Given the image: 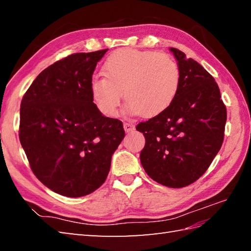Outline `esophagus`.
Masks as SVG:
<instances>
[{
	"label": "esophagus",
	"mask_w": 251,
	"mask_h": 251,
	"mask_svg": "<svg viewBox=\"0 0 251 251\" xmlns=\"http://www.w3.org/2000/svg\"><path fill=\"white\" fill-rule=\"evenodd\" d=\"M124 129L126 132H129V131L134 130L135 127L131 124V123H124Z\"/></svg>",
	"instance_id": "obj_1"
}]
</instances>
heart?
<instances>
[{"instance_id":"1","label":"heart","mask_w":251,"mask_h":251,"mask_svg":"<svg viewBox=\"0 0 251 251\" xmlns=\"http://www.w3.org/2000/svg\"><path fill=\"white\" fill-rule=\"evenodd\" d=\"M103 76L89 84L90 95L103 115L119 112L122 93L131 113L151 117L173 103L180 85V70L172 57L162 52L122 49L106 58Z\"/></svg>"}]
</instances>
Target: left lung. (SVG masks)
<instances>
[{
    "instance_id": "left-lung-1",
    "label": "left lung",
    "mask_w": 251,
    "mask_h": 251,
    "mask_svg": "<svg viewBox=\"0 0 251 251\" xmlns=\"http://www.w3.org/2000/svg\"><path fill=\"white\" fill-rule=\"evenodd\" d=\"M178 61L180 85L173 103L137 125L146 146L140 161L149 177L169 188L193 183L210 166L225 137L226 109L215 78L184 52Z\"/></svg>"
}]
</instances>
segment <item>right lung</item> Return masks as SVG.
Wrapping results in <instances>:
<instances>
[{"label":"right lung","mask_w":251,"mask_h":251,"mask_svg":"<svg viewBox=\"0 0 251 251\" xmlns=\"http://www.w3.org/2000/svg\"><path fill=\"white\" fill-rule=\"evenodd\" d=\"M106 50L77 52L47 67L21 100L19 140L32 172L63 196H85L102 185L125 136L123 123L102 115L90 95Z\"/></svg>","instance_id":"1"}]
</instances>
